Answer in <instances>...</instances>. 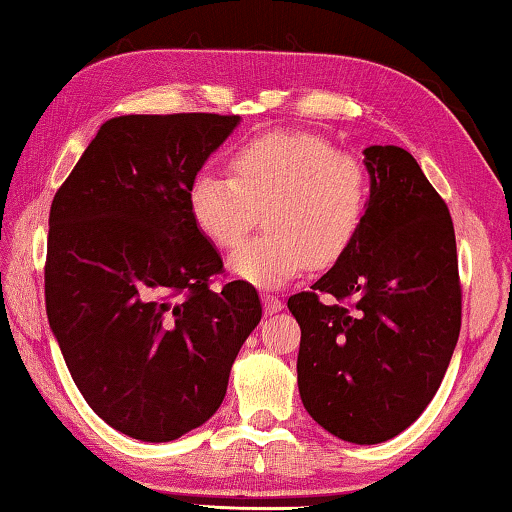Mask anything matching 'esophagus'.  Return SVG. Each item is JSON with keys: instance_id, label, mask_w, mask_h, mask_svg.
<instances>
[{"instance_id": "esophagus-1", "label": "esophagus", "mask_w": 512, "mask_h": 512, "mask_svg": "<svg viewBox=\"0 0 512 512\" xmlns=\"http://www.w3.org/2000/svg\"><path fill=\"white\" fill-rule=\"evenodd\" d=\"M284 309V302H281V298H277V295L272 293H263V311L265 314H277V311Z\"/></svg>"}]
</instances>
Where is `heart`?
<instances>
[{"mask_svg": "<svg viewBox=\"0 0 512 512\" xmlns=\"http://www.w3.org/2000/svg\"><path fill=\"white\" fill-rule=\"evenodd\" d=\"M194 226L231 249L256 226L265 233L233 251L231 272L274 288L307 268L337 263L367 217V173L353 154L311 133H265L228 159V177L203 173L189 187Z\"/></svg>", "mask_w": 512, "mask_h": 512, "instance_id": "b5f03b06", "label": "heart"}]
</instances>
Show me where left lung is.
<instances>
[{
  "label": "left lung",
  "instance_id": "obj_1",
  "mask_svg": "<svg viewBox=\"0 0 512 512\" xmlns=\"http://www.w3.org/2000/svg\"><path fill=\"white\" fill-rule=\"evenodd\" d=\"M365 166L372 187L358 238L288 309L302 330L309 416L372 446L404 432L439 390L462 328V286L453 219L418 161L372 145Z\"/></svg>",
  "mask_w": 512,
  "mask_h": 512
}]
</instances>
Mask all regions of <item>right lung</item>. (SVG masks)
Listing matches in <instances>:
<instances>
[{"instance_id": "obj_1", "label": "right lung", "mask_w": 512, "mask_h": 512, "mask_svg": "<svg viewBox=\"0 0 512 512\" xmlns=\"http://www.w3.org/2000/svg\"><path fill=\"white\" fill-rule=\"evenodd\" d=\"M238 115L108 120L50 205L46 311L73 383L101 420L164 443L201 427L261 321L247 281L189 214V187Z\"/></svg>"}]
</instances>
